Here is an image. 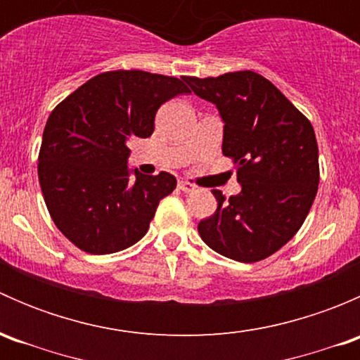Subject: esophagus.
Segmentation results:
<instances>
[{
    "label": "esophagus",
    "instance_id": "esophagus-1",
    "mask_svg": "<svg viewBox=\"0 0 360 360\" xmlns=\"http://www.w3.org/2000/svg\"><path fill=\"white\" fill-rule=\"evenodd\" d=\"M177 188H179L181 191H184V193H190V191L195 190V186L190 183V181H183V179L177 183Z\"/></svg>",
    "mask_w": 360,
    "mask_h": 360
}]
</instances>
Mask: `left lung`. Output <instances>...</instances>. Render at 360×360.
<instances>
[{
  "mask_svg": "<svg viewBox=\"0 0 360 360\" xmlns=\"http://www.w3.org/2000/svg\"><path fill=\"white\" fill-rule=\"evenodd\" d=\"M184 82L223 120L224 157L237 163L242 190L198 223L210 249L256 263L288 244L310 212L319 188V148L311 123L271 82L254 71Z\"/></svg>",
  "mask_w": 360,
  "mask_h": 360,
  "instance_id": "1",
  "label": "left lung"
}]
</instances>
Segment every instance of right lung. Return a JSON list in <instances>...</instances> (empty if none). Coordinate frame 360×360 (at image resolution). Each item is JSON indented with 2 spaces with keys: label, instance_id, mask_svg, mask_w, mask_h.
I'll list each match as a JSON object with an SVG mask.
<instances>
[{
  "label": "right lung",
  "instance_id": "right-lung-1",
  "mask_svg": "<svg viewBox=\"0 0 360 360\" xmlns=\"http://www.w3.org/2000/svg\"><path fill=\"white\" fill-rule=\"evenodd\" d=\"M190 94L183 79L146 71L97 75L49 116L38 177L53 223L90 254L123 250L146 235L162 198L172 193L169 172L130 169V137H150L163 103Z\"/></svg>",
  "mask_w": 360,
  "mask_h": 360
}]
</instances>
